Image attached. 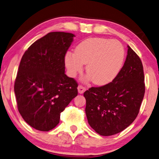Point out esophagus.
Returning a JSON list of instances; mask_svg holds the SVG:
<instances>
[{
  "label": "esophagus",
  "instance_id": "esophagus-1",
  "mask_svg": "<svg viewBox=\"0 0 159 159\" xmlns=\"http://www.w3.org/2000/svg\"><path fill=\"white\" fill-rule=\"evenodd\" d=\"M77 90H78V93L80 94H82L86 91V88L82 85H79L78 87H77Z\"/></svg>",
  "mask_w": 159,
  "mask_h": 159
}]
</instances>
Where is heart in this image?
Here are the masks:
<instances>
[{
  "instance_id": "heart-1",
  "label": "heart",
  "mask_w": 159,
  "mask_h": 159,
  "mask_svg": "<svg viewBox=\"0 0 159 159\" xmlns=\"http://www.w3.org/2000/svg\"><path fill=\"white\" fill-rule=\"evenodd\" d=\"M125 51L121 43L104 38H89L77 45L75 54L69 52L65 61L70 76L81 72L86 65V72L92 82L98 85L114 78L124 61Z\"/></svg>"
}]
</instances>
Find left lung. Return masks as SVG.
Wrapping results in <instances>:
<instances>
[{"instance_id": "8db88e82", "label": "left lung", "mask_w": 159, "mask_h": 159, "mask_svg": "<svg viewBox=\"0 0 159 159\" xmlns=\"http://www.w3.org/2000/svg\"><path fill=\"white\" fill-rule=\"evenodd\" d=\"M144 93L142 62L128 45L125 64L112 82L84 93L89 124L103 136L122 131L137 118Z\"/></svg>"}]
</instances>
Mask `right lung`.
Segmentation results:
<instances>
[{"mask_svg":"<svg viewBox=\"0 0 159 159\" xmlns=\"http://www.w3.org/2000/svg\"><path fill=\"white\" fill-rule=\"evenodd\" d=\"M75 35L52 32L24 52L14 84L17 109L32 127L49 131L77 95L76 81L65 73V57Z\"/></svg>","mask_w":159,"mask_h":159,"instance_id":"1","label":"right lung"}]
</instances>
